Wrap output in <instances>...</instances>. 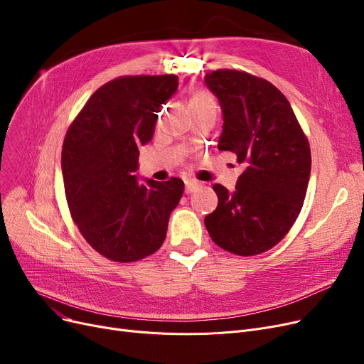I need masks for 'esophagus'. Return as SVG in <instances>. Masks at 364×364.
<instances>
[{
  "mask_svg": "<svg viewBox=\"0 0 364 364\" xmlns=\"http://www.w3.org/2000/svg\"><path fill=\"white\" fill-rule=\"evenodd\" d=\"M186 183V195H190V193H193L196 188H199V184L198 183H195V181H192V180H186L184 181Z\"/></svg>",
  "mask_w": 364,
  "mask_h": 364,
  "instance_id": "obj_1",
  "label": "esophagus"
}]
</instances>
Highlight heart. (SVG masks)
<instances>
[{
  "instance_id": "b5f03b06",
  "label": "heart",
  "mask_w": 364,
  "mask_h": 364,
  "mask_svg": "<svg viewBox=\"0 0 364 364\" xmlns=\"http://www.w3.org/2000/svg\"><path fill=\"white\" fill-rule=\"evenodd\" d=\"M206 105H213V99L205 92L195 94L192 100H190V107H192V106H206Z\"/></svg>"
}]
</instances>
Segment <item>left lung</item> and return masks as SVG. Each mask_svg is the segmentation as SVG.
<instances>
[{
    "instance_id": "obj_1",
    "label": "left lung",
    "mask_w": 364,
    "mask_h": 364,
    "mask_svg": "<svg viewBox=\"0 0 364 364\" xmlns=\"http://www.w3.org/2000/svg\"><path fill=\"white\" fill-rule=\"evenodd\" d=\"M205 84L223 110L218 150L245 165L235 192L215 184L214 213L206 230L223 250L251 257L272 250L291 230L307 193L311 171L309 140L288 99L269 81L218 69Z\"/></svg>"
}]
</instances>
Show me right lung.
<instances>
[{
	"instance_id": "add662e5",
	"label": "right lung",
	"mask_w": 364,
	"mask_h": 364,
	"mask_svg": "<svg viewBox=\"0 0 364 364\" xmlns=\"http://www.w3.org/2000/svg\"><path fill=\"white\" fill-rule=\"evenodd\" d=\"M178 88L176 75L121 76L95 91L70 124L62 174L72 220L107 259L132 262L162 246L183 180L139 183V147Z\"/></svg>"
}]
</instances>
